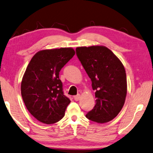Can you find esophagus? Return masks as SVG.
<instances>
[{
	"mask_svg": "<svg viewBox=\"0 0 153 153\" xmlns=\"http://www.w3.org/2000/svg\"><path fill=\"white\" fill-rule=\"evenodd\" d=\"M80 97H81V95H79V94H78V95L74 96V100L75 101H79V100H80Z\"/></svg>",
	"mask_w": 153,
	"mask_h": 153,
	"instance_id": "esophagus-1",
	"label": "esophagus"
}]
</instances>
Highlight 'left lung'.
<instances>
[{
    "label": "left lung",
    "mask_w": 153,
    "mask_h": 153,
    "mask_svg": "<svg viewBox=\"0 0 153 153\" xmlns=\"http://www.w3.org/2000/svg\"><path fill=\"white\" fill-rule=\"evenodd\" d=\"M77 57L95 91V105L85 115L93 122L105 123L118 116L127 95V77L119 58L104 46L80 47Z\"/></svg>",
    "instance_id": "left-lung-1"
}]
</instances>
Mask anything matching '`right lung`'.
<instances>
[{
    "instance_id": "1",
    "label": "right lung",
    "mask_w": 153,
    "mask_h": 153,
    "mask_svg": "<svg viewBox=\"0 0 153 153\" xmlns=\"http://www.w3.org/2000/svg\"><path fill=\"white\" fill-rule=\"evenodd\" d=\"M74 54L72 48L42 50L27 67L21 93L27 109L41 123L53 124L65 116L70 100L63 94L59 72Z\"/></svg>"
}]
</instances>
